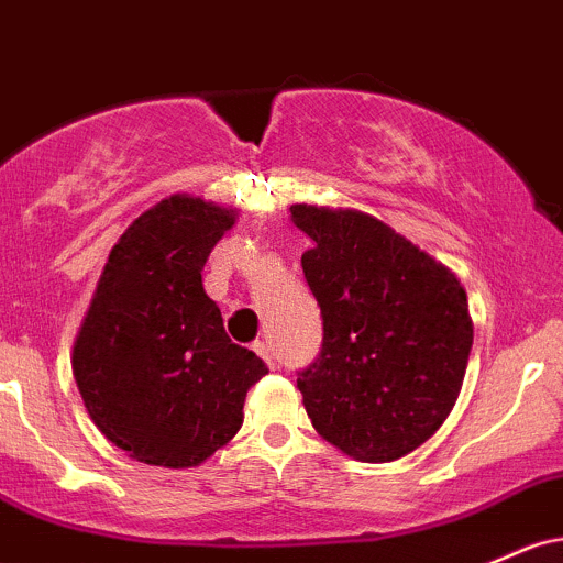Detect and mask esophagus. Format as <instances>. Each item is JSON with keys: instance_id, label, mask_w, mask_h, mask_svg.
I'll use <instances>...</instances> for the list:
<instances>
[{"instance_id": "esophagus-1", "label": "esophagus", "mask_w": 563, "mask_h": 563, "mask_svg": "<svg viewBox=\"0 0 563 563\" xmlns=\"http://www.w3.org/2000/svg\"><path fill=\"white\" fill-rule=\"evenodd\" d=\"M253 352H256L258 357H264V363H267L269 368H277L275 355H272V350L267 347V344H264V342H253Z\"/></svg>"}]
</instances>
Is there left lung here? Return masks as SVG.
I'll return each instance as SVG.
<instances>
[{
    "instance_id": "obj_1",
    "label": "left lung",
    "mask_w": 563,
    "mask_h": 563,
    "mask_svg": "<svg viewBox=\"0 0 563 563\" xmlns=\"http://www.w3.org/2000/svg\"><path fill=\"white\" fill-rule=\"evenodd\" d=\"M291 221L323 318L296 387L320 438L357 462L406 456L446 422L473 347L467 294L446 264L355 208L296 202Z\"/></svg>"
}]
</instances>
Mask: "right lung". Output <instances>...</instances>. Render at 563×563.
I'll return each mask as SVG.
<instances>
[{"label":"right lung","mask_w":563,"mask_h":563,"mask_svg":"<svg viewBox=\"0 0 563 563\" xmlns=\"http://www.w3.org/2000/svg\"><path fill=\"white\" fill-rule=\"evenodd\" d=\"M238 211L170 195L122 232L74 339L71 372L96 428L144 465L197 467L238 435L267 366L232 344L202 288Z\"/></svg>","instance_id":"right-lung-1"}]
</instances>
